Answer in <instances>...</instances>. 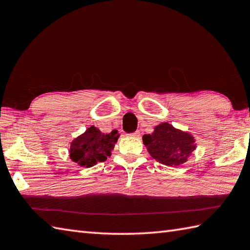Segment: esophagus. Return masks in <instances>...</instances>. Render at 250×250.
I'll use <instances>...</instances> for the list:
<instances>
[{"label": "esophagus", "mask_w": 250, "mask_h": 250, "mask_svg": "<svg viewBox=\"0 0 250 250\" xmlns=\"http://www.w3.org/2000/svg\"><path fill=\"white\" fill-rule=\"evenodd\" d=\"M131 136H133V137H140V136H141L140 131H136V132H134V133H132Z\"/></svg>", "instance_id": "obj_1"}]
</instances>
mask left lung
<instances>
[{"label":"left lung","instance_id":"1","mask_svg":"<svg viewBox=\"0 0 250 250\" xmlns=\"http://www.w3.org/2000/svg\"><path fill=\"white\" fill-rule=\"evenodd\" d=\"M143 143L157 162L167 167H178L187 162L196 148L192 135L174 128L168 122L156 125L151 134L143 136Z\"/></svg>","mask_w":250,"mask_h":250}]
</instances>
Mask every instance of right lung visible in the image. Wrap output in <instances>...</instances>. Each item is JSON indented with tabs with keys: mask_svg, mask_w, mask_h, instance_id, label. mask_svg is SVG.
Returning <instances> with one entry per match:
<instances>
[{
	"mask_svg": "<svg viewBox=\"0 0 250 250\" xmlns=\"http://www.w3.org/2000/svg\"><path fill=\"white\" fill-rule=\"evenodd\" d=\"M118 137L117 130L111 131L109 134H104L91 125L84 133L72 141L68 149L70 158L78 166L84 167H91L99 162H104L110 157Z\"/></svg>",
	"mask_w": 250,
	"mask_h": 250,
	"instance_id": "1",
	"label": "right lung"
}]
</instances>
